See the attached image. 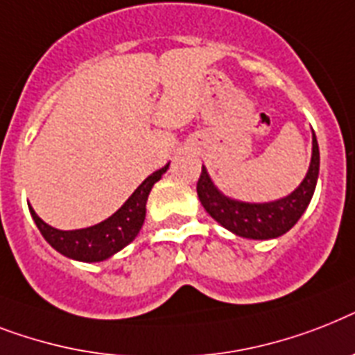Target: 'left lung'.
<instances>
[{
	"label": "left lung",
	"instance_id": "left-lung-1",
	"mask_svg": "<svg viewBox=\"0 0 355 355\" xmlns=\"http://www.w3.org/2000/svg\"><path fill=\"white\" fill-rule=\"evenodd\" d=\"M319 175V144L313 133V152H311L310 170L297 191L286 196L284 200L271 203H242L225 198L212 185L207 170L201 166L200 180L196 185L198 198L205 211L225 229L243 238L269 240L284 234L299 222L306 207L310 205Z\"/></svg>",
	"mask_w": 355,
	"mask_h": 355
}]
</instances>
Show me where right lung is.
<instances>
[{
  "mask_svg": "<svg viewBox=\"0 0 355 355\" xmlns=\"http://www.w3.org/2000/svg\"><path fill=\"white\" fill-rule=\"evenodd\" d=\"M166 168H168V164L148 175L113 216L97 225L87 227V229L58 231L55 227L47 225L44 220H40L38 214L33 211V207H29V211L42 236L58 253L73 258V260H82V262H101V260H106L117 251H121L124 245H128L133 238L137 236V232L143 227L144 216H146V200H148L150 191L155 181L161 180V175L166 172Z\"/></svg>",
  "mask_w": 355,
  "mask_h": 355,
  "instance_id": "add662e5",
  "label": "right lung"
}]
</instances>
